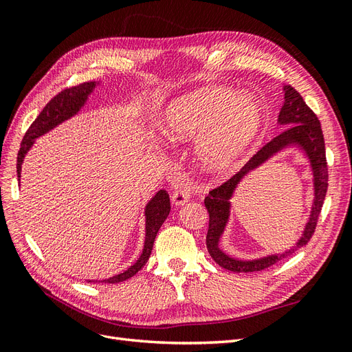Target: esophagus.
<instances>
[{
  "instance_id": "obj_1",
  "label": "esophagus",
  "mask_w": 352,
  "mask_h": 352,
  "mask_svg": "<svg viewBox=\"0 0 352 352\" xmlns=\"http://www.w3.org/2000/svg\"><path fill=\"white\" fill-rule=\"evenodd\" d=\"M190 198V189L188 186H180L172 194V201L176 206H182Z\"/></svg>"
}]
</instances>
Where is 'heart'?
Wrapping results in <instances>:
<instances>
[{"mask_svg":"<svg viewBox=\"0 0 352 352\" xmlns=\"http://www.w3.org/2000/svg\"><path fill=\"white\" fill-rule=\"evenodd\" d=\"M263 109L257 98L225 87L207 88L168 105L163 119L170 140L186 141L206 133L198 153L208 172L228 173L258 136Z\"/></svg>","mask_w":352,"mask_h":352,"instance_id":"1","label":"heart"}]
</instances>
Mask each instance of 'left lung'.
Masks as SVG:
<instances>
[{"mask_svg":"<svg viewBox=\"0 0 352 352\" xmlns=\"http://www.w3.org/2000/svg\"><path fill=\"white\" fill-rule=\"evenodd\" d=\"M285 91V102L279 113V123L285 126L279 135H276L270 142L265 144L263 148L255 153L236 175H233L226 182H223L217 188L211 189L210 194L206 197L204 204L208 210L210 223L207 232V250L220 267L236 272V273H248V272H260L270 267V265L280 261L282 258L291 255L295 250L304 247L307 242L314 235V230L318 221V216L324 202L327 192V162H326V150H324V138L320 120L317 119L314 111L308 107L302 100L301 94L298 92L291 85L283 88ZM289 144H300L307 153L314 167L315 173V202L311 220L309 221L302 239L298 241L294 250L287 252L278 256H270L260 261L242 262L232 259L218 248V239L228 218V199L234 190L239 180L251 169L256 168L265 159L270 157L274 152L280 151L282 147Z\"/></svg>","mask_w":352,"mask_h":352,"instance_id":"left-lung-1","label":"left lung"}]
</instances>
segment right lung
<instances>
[{
  "label": "right lung",
  "instance_id": "right-lung-1",
  "mask_svg": "<svg viewBox=\"0 0 352 352\" xmlns=\"http://www.w3.org/2000/svg\"><path fill=\"white\" fill-rule=\"evenodd\" d=\"M95 88V82H85L79 83L78 87H70L63 89L58 92L56 97H52L48 104L39 113V116L35 119V122L30 124L28 132L23 136L22 145H20V150L17 154V177H20V170H22V163L26 153L29 151V148L34 144V140L41 135L47 133L51 131L52 127H56L58 123L67 120L69 117L73 114H76L82 105L87 101L88 95L92 92ZM170 212V198L168 194L164 189L158 190L155 197L148 202L146 210H145V216H146V235H145V245H144V251L141 254L140 260H138L133 265H131L126 272L116 274L110 279L102 280L104 283H119L123 280H127L132 276H135L138 272H140L145 263L148 261L153 251V245L157 236L158 229L162 228L164 220L167 219Z\"/></svg>",
  "mask_w": 352,
  "mask_h": 352
}]
</instances>
